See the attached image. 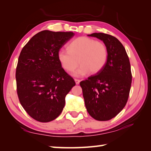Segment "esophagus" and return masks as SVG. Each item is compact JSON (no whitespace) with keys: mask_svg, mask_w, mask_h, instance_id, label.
I'll use <instances>...</instances> for the list:
<instances>
[{"mask_svg":"<svg viewBox=\"0 0 151 151\" xmlns=\"http://www.w3.org/2000/svg\"><path fill=\"white\" fill-rule=\"evenodd\" d=\"M75 83H76V85H78L79 83H80V80H79V79H76V78H75Z\"/></svg>","mask_w":151,"mask_h":151,"instance_id":"esophagus-1","label":"esophagus"}]
</instances>
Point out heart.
Here are the masks:
<instances>
[{
    "label": "heart",
    "instance_id": "b5f03b06",
    "mask_svg": "<svg viewBox=\"0 0 151 151\" xmlns=\"http://www.w3.org/2000/svg\"><path fill=\"white\" fill-rule=\"evenodd\" d=\"M68 49L58 51V60L68 72L73 71L80 63V67L74 73L76 76L85 75L90 72L98 73L106 63L108 50L105 44L101 41L81 37L73 40Z\"/></svg>",
    "mask_w": 151,
    "mask_h": 151
}]
</instances>
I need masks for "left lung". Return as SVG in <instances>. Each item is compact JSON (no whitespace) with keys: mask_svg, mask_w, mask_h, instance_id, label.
<instances>
[{"mask_svg":"<svg viewBox=\"0 0 151 151\" xmlns=\"http://www.w3.org/2000/svg\"><path fill=\"white\" fill-rule=\"evenodd\" d=\"M88 36L103 41L108 58L100 72L81 81L80 85L88 114L97 121H109L123 109L129 99L132 82L129 58L123 45L113 36L102 32Z\"/></svg>","mask_w":151,"mask_h":151,"instance_id":"left-lung-1","label":"left lung"}]
</instances>
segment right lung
I'll return each mask as SVG.
<instances>
[{
  "label": "right lung",
  "mask_w": 151,
  "mask_h": 151,
  "mask_svg": "<svg viewBox=\"0 0 151 151\" xmlns=\"http://www.w3.org/2000/svg\"><path fill=\"white\" fill-rule=\"evenodd\" d=\"M75 34L42 30L22 48L16 70L17 94L32 119L52 121L60 115L74 79L62 68L58 52Z\"/></svg>",
  "instance_id": "obj_1"
}]
</instances>
